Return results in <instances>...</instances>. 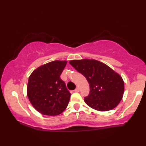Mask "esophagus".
Segmentation results:
<instances>
[{
	"mask_svg": "<svg viewBox=\"0 0 146 146\" xmlns=\"http://www.w3.org/2000/svg\"><path fill=\"white\" fill-rule=\"evenodd\" d=\"M79 91H80V90H79V88L78 87H76V88L75 89V90H74V91H75V92H79Z\"/></svg>",
	"mask_w": 146,
	"mask_h": 146,
	"instance_id": "1",
	"label": "esophagus"
}]
</instances>
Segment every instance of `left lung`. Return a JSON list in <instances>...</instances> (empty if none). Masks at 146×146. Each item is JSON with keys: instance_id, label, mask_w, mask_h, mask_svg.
Masks as SVG:
<instances>
[{"instance_id": "left-lung-1", "label": "left lung", "mask_w": 146, "mask_h": 146, "mask_svg": "<svg viewBox=\"0 0 146 146\" xmlns=\"http://www.w3.org/2000/svg\"><path fill=\"white\" fill-rule=\"evenodd\" d=\"M70 64L87 79L90 93L85 102L100 111L113 110L120 103L124 92V82L111 68L96 60H73Z\"/></svg>"}]
</instances>
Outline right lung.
Wrapping results in <instances>:
<instances>
[{"label": "right lung", "instance_id": "add662e5", "mask_svg": "<svg viewBox=\"0 0 146 146\" xmlns=\"http://www.w3.org/2000/svg\"><path fill=\"white\" fill-rule=\"evenodd\" d=\"M67 61L55 60L36 69L28 80L29 101L42 115H60L67 108L71 93L60 78Z\"/></svg>", "mask_w": 146, "mask_h": 146}]
</instances>
